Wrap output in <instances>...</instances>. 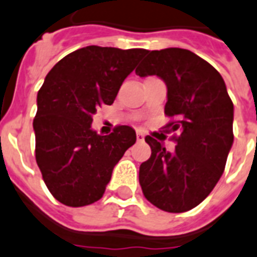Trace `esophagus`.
<instances>
[{"instance_id": "34e87169", "label": "esophagus", "mask_w": 257, "mask_h": 257, "mask_svg": "<svg viewBox=\"0 0 257 257\" xmlns=\"http://www.w3.org/2000/svg\"><path fill=\"white\" fill-rule=\"evenodd\" d=\"M137 139H138V142H143L145 141V135L142 134L141 131H138V133H137Z\"/></svg>"}]
</instances>
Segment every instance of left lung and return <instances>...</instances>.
<instances>
[{
    "instance_id": "8db88e82",
    "label": "left lung",
    "mask_w": 257,
    "mask_h": 257,
    "mask_svg": "<svg viewBox=\"0 0 257 257\" xmlns=\"http://www.w3.org/2000/svg\"><path fill=\"white\" fill-rule=\"evenodd\" d=\"M135 73L163 79L164 114L175 118L167 126L180 133L172 153L146 137L151 157L139 167L143 195L167 212L192 210L219 182L233 143V103L224 81L207 61L179 47L149 51Z\"/></svg>"
}]
</instances>
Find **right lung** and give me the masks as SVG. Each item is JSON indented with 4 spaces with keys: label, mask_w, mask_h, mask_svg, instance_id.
<instances>
[{
    "label": "right lung",
    "mask_w": 257,
    "mask_h": 257,
    "mask_svg": "<svg viewBox=\"0 0 257 257\" xmlns=\"http://www.w3.org/2000/svg\"><path fill=\"white\" fill-rule=\"evenodd\" d=\"M146 53L86 46L67 54L45 78L33 120L36 161L51 195L65 206L99 200L115 164L137 141L130 126L99 135L91 123L96 108L114 102Z\"/></svg>",
    "instance_id": "right-lung-1"
}]
</instances>
